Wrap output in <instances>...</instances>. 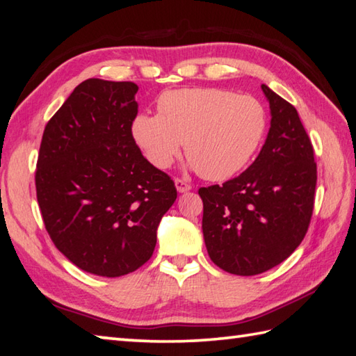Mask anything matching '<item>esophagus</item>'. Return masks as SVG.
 <instances>
[{"label": "esophagus", "instance_id": "34e87169", "mask_svg": "<svg viewBox=\"0 0 356 356\" xmlns=\"http://www.w3.org/2000/svg\"><path fill=\"white\" fill-rule=\"evenodd\" d=\"M174 185H176L179 193H188L191 190V184H188L184 179H174Z\"/></svg>", "mask_w": 356, "mask_h": 356}]
</instances>
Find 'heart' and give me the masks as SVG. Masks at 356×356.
<instances>
[{"instance_id":"1","label":"heart","mask_w":356,"mask_h":356,"mask_svg":"<svg viewBox=\"0 0 356 356\" xmlns=\"http://www.w3.org/2000/svg\"><path fill=\"white\" fill-rule=\"evenodd\" d=\"M266 128V108L257 97L197 87L163 93L157 101V115L136 116L131 133L156 168H170L184 142L193 170L208 180H225L249 163Z\"/></svg>"}]
</instances>
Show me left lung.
Instances as JSON below:
<instances>
[{"instance_id": "8db88e82", "label": "left lung", "mask_w": 356, "mask_h": 356, "mask_svg": "<svg viewBox=\"0 0 356 356\" xmlns=\"http://www.w3.org/2000/svg\"><path fill=\"white\" fill-rule=\"evenodd\" d=\"M261 90L270 108L266 142L246 171L222 186L200 188L209 259L236 275L277 266L303 241L311 223L316 163L293 105Z\"/></svg>"}]
</instances>
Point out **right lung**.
Returning a JSON list of instances; mask_svg holds the SVG:
<instances>
[{"mask_svg": "<svg viewBox=\"0 0 356 356\" xmlns=\"http://www.w3.org/2000/svg\"><path fill=\"white\" fill-rule=\"evenodd\" d=\"M138 90L134 82H81L45 125L38 154L45 229L73 264L99 277L130 274L149 260L177 197L171 177L133 139Z\"/></svg>", "mask_w": 356, "mask_h": 356, "instance_id": "obj_1", "label": "right lung"}]
</instances>
